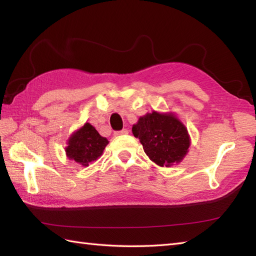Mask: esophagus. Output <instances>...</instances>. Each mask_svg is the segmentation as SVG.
Returning <instances> with one entry per match:
<instances>
[{
	"instance_id": "34e87169",
	"label": "esophagus",
	"mask_w": 256,
	"mask_h": 256,
	"mask_svg": "<svg viewBox=\"0 0 256 256\" xmlns=\"http://www.w3.org/2000/svg\"><path fill=\"white\" fill-rule=\"evenodd\" d=\"M128 132H129L128 129H122V130H119V132H116L114 136H122V134H127Z\"/></svg>"
}]
</instances>
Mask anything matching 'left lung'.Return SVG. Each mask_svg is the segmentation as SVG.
<instances>
[{"instance_id": "1", "label": "left lung", "mask_w": 256, "mask_h": 256, "mask_svg": "<svg viewBox=\"0 0 256 256\" xmlns=\"http://www.w3.org/2000/svg\"><path fill=\"white\" fill-rule=\"evenodd\" d=\"M132 134L150 160L162 167L180 162L190 144L185 124L172 112H152L142 116L132 126Z\"/></svg>"}]
</instances>
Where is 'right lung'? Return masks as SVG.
<instances>
[{
	"label": "right lung",
	"instance_id": "1",
	"mask_svg": "<svg viewBox=\"0 0 256 256\" xmlns=\"http://www.w3.org/2000/svg\"><path fill=\"white\" fill-rule=\"evenodd\" d=\"M108 142L107 138L101 137L94 126L86 122L69 138L66 147V157L86 167L102 155Z\"/></svg>",
	"mask_w": 256,
	"mask_h": 256
}]
</instances>
